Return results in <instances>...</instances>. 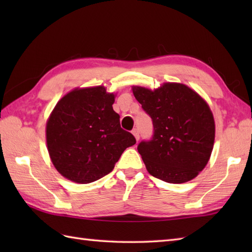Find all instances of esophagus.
Wrapping results in <instances>:
<instances>
[{"instance_id": "1", "label": "esophagus", "mask_w": 252, "mask_h": 252, "mask_svg": "<svg viewBox=\"0 0 252 252\" xmlns=\"http://www.w3.org/2000/svg\"><path fill=\"white\" fill-rule=\"evenodd\" d=\"M132 133H133V135L135 136L136 141L140 140V131H138V129H136V127H135V129H133V130H132Z\"/></svg>"}]
</instances>
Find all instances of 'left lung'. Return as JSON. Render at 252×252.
Instances as JSON below:
<instances>
[{"label": "left lung", "instance_id": "8db88e82", "mask_svg": "<svg viewBox=\"0 0 252 252\" xmlns=\"http://www.w3.org/2000/svg\"><path fill=\"white\" fill-rule=\"evenodd\" d=\"M133 94L153 121L152 138L137 145L148 172L172 184L196 178L215 142V120L206 101L180 83L155 91L134 87Z\"/></svg>", "mask_w": 252, "mask_h": 252}]
</instances>
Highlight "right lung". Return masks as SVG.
<instances>
[{
	"mask_svg": "<svg viewBox=\"0 0 252 252\" xmlns=\"http://www.w3.org/2000/svg\"><path fill=\"white\" fill-rule=\"evenodd\" d=\"M104 87L73 90L56 104L46 123L50 157L63 176L87 184L110 173L126 147L136 143L112 109Z\"/></svg>",
	"mask_w": 252,
	"mask_h": 252,
	"instance_id": "1",
	"label": "right lung"
}]
</instances>
